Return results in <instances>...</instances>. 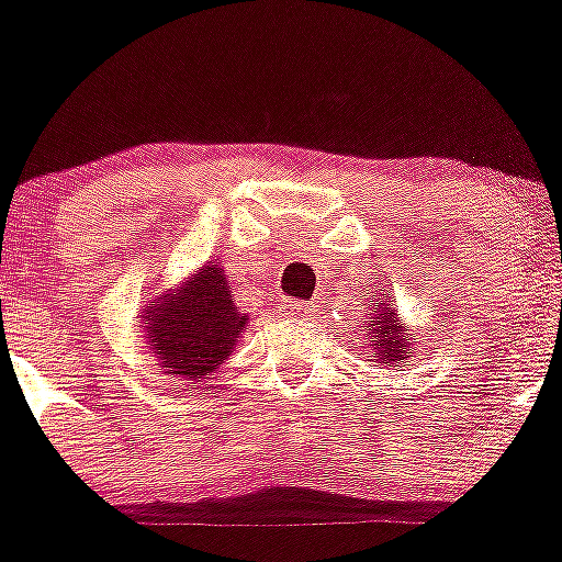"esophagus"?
Wrapping results in <instances>:
<instances>
[{
  "mask_svg": "<svg viewBox=\"0 0 562 562\" xmlns=\"http://www.w3.org/2000/svg\"><path fill=\"white\" fill-rule=\"evenodd\" d=\"M282 313L285 316H296V318H305V316H313L316 313V305L313 302H296V300H285L282 302Z\"/></svg>",
  "mask_w": 562,
  "mask_h": 562,
  "instance_id": "esophagus-1",
  "label": "esophagus"
}]
</instances>
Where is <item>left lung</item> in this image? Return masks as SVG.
Listing matches in <instances>:
<instances>
[{
	"mask_svg": "<svg viewBox=\"0 0 562 562\" xmlns=\"http://www.w3.org/2000/svg\"><path fill=\"white\" fill-rule=\"evenodd\" d=\"M367 313L372 318L369 325V336H372V344H369V361H375L378 367H401V363L412 361V333H406V325H403L401 313H394V307L389 302L375 300L372 296V305H369ZM367 330V327H363Z\"/></svg>",
	"mask_w": 562,
	"mask_h": 562,
	"instance_id": "obj_1",
	"label": "left lung"
}]
</instances>
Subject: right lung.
Here are the masks:
<instances>
[{
	"label": "right lung",
	"mask_w": 562,
	"mask_h": 562,
	"mask_svg": "<svg viewBox=\"0 0 562 562\" xmlns=\"http://www.w3.org/2000/svg\"><path fill=\"white\" fill-rule=\"evenodd\" d=\"M139 327L168 375L199 383L232 356L249 316L237 311L224 266L210 260L176 288L159 291L154 305H143Z\"/></svg>",
	"instance_id": "obj_1"
}]
</instances>
